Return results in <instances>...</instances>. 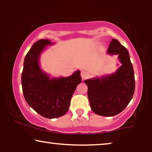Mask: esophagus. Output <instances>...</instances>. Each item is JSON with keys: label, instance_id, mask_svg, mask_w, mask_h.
Returning a JSON list of instances; mask_svg holds the SVG:
<instances>
[{"label": "esophagus", "instance_id": "esophagus-1", "mask_svg": "<svg viewBox=\"0 0 152 152\" xmlns=\"http://www.w3.org/2000/svg\"><path fill=\"white\" fill-rule=\"evenodd\" d=\"M81 76H82V78L83 80H85V79H86L89 76V74L88 72L82 70V71L81 72Z\"/></svg>", "mask_w": 152, "mask_h": 152}]
</instances>
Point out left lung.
<instances>
[{
  "label": "left lung",
  "mask_w": 152,
  "mask_h": 152,
  "mask_svg": "<svg viewBox=\"0 0 152 152\" xmlns=\"http://www.w3.org/2000/svg\"><path fill=\"white\" fill-rule=\"evenodd\" d=\"M108 53L118 55L122 66L115 73L101 79L85 80L92 111L99 115L111 117L127 107L135 91V77L129 54L125 47L113 39Z\"/></svg>",
  "instance_id": "1"
}]
</instances>
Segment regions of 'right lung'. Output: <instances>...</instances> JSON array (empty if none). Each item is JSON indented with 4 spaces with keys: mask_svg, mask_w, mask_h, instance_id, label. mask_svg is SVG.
<instances>
[{
    "mask_svg": "<svg viewBox=\"0 0 152 152\" xmlns=\"http://www.w3.org/2000/svg\"><path fill=\"white\" fill-rule=\"evenodd\" d=\"M50 44L48 39H40L33 44L25 57L21 84L29 106L39 115L52 119L67 113L71 97L82 77L79 70L68 77L51 80L43 72L39 58L45 45Z\"/></svg>",
    "mask_w": 152,
    "mask_h": 152,
    "instance_id": "right-lung-1",
    "label": "right lung"
}]
</instances>
